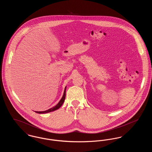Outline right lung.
I'll list each match as a JSON object with an SVG mask.
<instances>
[{
    "instance_id": "obj_1",
    "label": "right lung",
    "mask_w": 152,
    "mask_h": 152,
    "mask_svg": "<svg viewBox=\"0 0 152 152\" xmlns=\"http://www.w3.org/2000/svg\"><path fill=\"white\" fill-rule=\"evenodd\" d=\"M66 91V87H65V89H64V94H63V97H62V98L61 99V100H60V101L58 102V104L56 105V106H55V107H52V108H51L49 109H48V110H45V111H41V112H37V111H35V112L37 113H39V114H43V113H49V112H53V111H54V110H57L58 109L60 108V107H61V106L63 105V102H64V101L65 100V91Z\"/></svg>"
}]
</instances>
